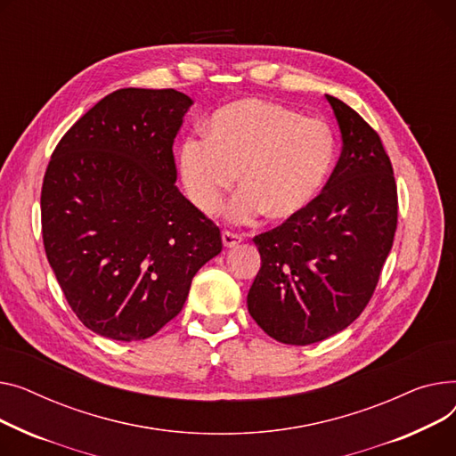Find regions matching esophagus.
<instances>
[{
	"mask_svg": "<svg viewBox=\"0 0 456 456\" xmlns=\"http://www.w3.org/2000/svg\"><path fill=\"white\" fill-rule=\"evenodd\" d=\"M240 240H243V235H240V233H235V232H230V230L223 232V243H224V247H228V248L237 247Z\"/></svg>",
	"mask_w": 456,
	"mask_h": 456,
	"instance_id": "obj_1",
	"label": "esophagus"
}]
</instances>
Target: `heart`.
Listing matches in <instances>:
<instances>
[{
  "instance_id": "heart-1",
  "label": "heart",
  "mask_w": 456,
  "mask_h": 456,
  "mask_svg": "<svg viewBox=\"0 0 456 456\" xmlns=\"http://www.w3.org/2000/svg\"><path fill=\"white\" fill-rule=\"evenodd\" d=\"M337 151L328 121L274 101L240 99L211 114L204 140L180 145L176 164L187 199L206 216L221 209L240 173L245 187L230 216L252 221L265 211L274 223H290L324 191Z\"/></svg>"
}]
</instances>
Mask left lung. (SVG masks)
<instances>
[{"mask_svg": "<svg viewBox=\"0 0 456 456\" xmlns=\"http://www.w3.org/2000/svg\"><path fill=\"white\" fill-rule=\"evenodd\" d=\"M326 97L344 145L324 191L298 219L254 237L261 269L248 313L266 335L294 346L324 340L364 311L397 228V187L379 134Z\"/></svg>", "mask_w": 456, "mask_h": 456, "instance_id": "1", "label": "left lung"}]
</instances>
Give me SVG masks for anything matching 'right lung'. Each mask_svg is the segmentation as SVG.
Masks as SVG:
<instances>
[{"instance_id": "add662e5", "label": "right lung", "mask_w": 456, "mask_h": 456, "mask_svg": "<svg viewBox=\"0 0 456 456\" xmlns=\"http://www.w3.org/2000/svg\"><path fill=\"white\" fill-rule=\"evenodd\" d=\"M193 101L173 88L101 99L51 154L42 237L64 297L88 330L143 340L183 307L219 226L175 185L173 142Z\"/></svg>"}]
</instances>
